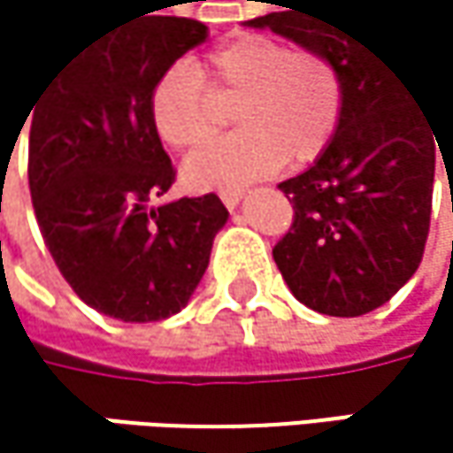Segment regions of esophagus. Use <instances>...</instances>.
Returning a JSON list of instances; mask_svg holds the SVG:
<instances>
[{"instance_id": "obj_1", "label": "esophagus", "mask_w": 453, "mask_h": 453, "mask_svg": "<svg viewBox=\"0 0 453 453\" xmlns=\"http://www.w3.org/2000/svg\"><path fill=\"white\" fill-rule=\"evenodd\" d=\"M243 194H246L243 188H226V191H220V199H223V204H226L227 210H235L241 204Z\"/></svg>"}]
</instances>
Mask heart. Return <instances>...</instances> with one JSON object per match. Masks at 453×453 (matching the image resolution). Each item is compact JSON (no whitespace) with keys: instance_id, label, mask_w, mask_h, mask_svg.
Here are the masks:
<instances>
[{"instance_id":"b5f03b06","label":"heart","mask_w":453,"mask_h":453,"mask_svg":"<svg viewBox=\"0 0 453 453\" xmlns=\"http://www.w3.org/2000/svg\"><path fill=\"white\" fill-rule=\"evenodd\" d=\"M233 107L235 134L199 149L183 165L196 191L238 188L288 162L322 154L338 128L343 83L335 65L312 49L249 34L212 49L196 67H167L149 94V118L167 146L194 149Z\"/></svg>"}]
</instances>
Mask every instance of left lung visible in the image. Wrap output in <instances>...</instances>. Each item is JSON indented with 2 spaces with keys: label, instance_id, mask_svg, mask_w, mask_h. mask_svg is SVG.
Segmentation results:
<instances>
[{
  "label": "left lung",
  "instance_id": "8db88e82",
  "mask_svg": "<svg viewBox=\"0 0 453 453\" xmlns=\"http://www.w3.org/2000/svg\"><path fill=\"white\" fill-rule=\"evenodd\" d=\"M278 7L246 26L325 54L341 73L343 110L315 165L278 186L294 204V226L273 259L304 307L330 317L367 315L419 267L438 123L419 104L417 86L346 7L333 0Z\"/></svg>",
  "mask_w": 453,
  "mask_h": 453
}]
</instances>
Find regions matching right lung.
<instances>
[{"label": "right lung", "mask_w": 453, "mask_h": 453, "mask_svg": "<svg viewBox=\"0 0 453 453\" xmlns=\"http://www.w3.org/2000/svg\"><path fill=\"white\" fill-rule=\"evenodd\" d=\"M207 34L199 20L149 12L115 26L57 67L26 115L46 249L91 310L123 322L180 312L227 223L215 194L149 207L175 180L149 118L151 86Z\"/></svg>", "instance_id": "add662e5"}]
</instances>
